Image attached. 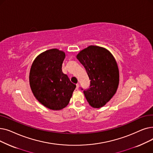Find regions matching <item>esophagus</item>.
Segmentation results:
<instances>
[{"label":"esophagus","mask_w":153,"mask_h":153,"mask_svg":"<svg viewBox=\"0 0 153 153\" xmlns=\"http://www.w3.org/2000/svg\"><path fill=\"white\" fill-rule=\"evenodd\" d=\"M78 88H79V84H78V83H76V89L78 90Z\"/></svg>","instance_id":"esophagus-1"}]
</instances>
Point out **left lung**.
I'll use <instances>...</instances> for the list:
<instances>
[{
	"mask_svg": "<svg viewBox=\"0 0 153 153\" xmlns=\"http://www.w3.org/2000/svg\"><path fill=\"white\" fill-rule=\"evenodd\" d=\"M76 57L90 80L88 89L81 88L87 101L94 108L103 106L113 97L119 84V70L114 58L106 49L94 45L82 50Z\"/></svg>",
	"mask_w": 153,
	"mask_h": 153,
	"instance_id": "obj_1",
	"label": "left lung"
}]
</instances>
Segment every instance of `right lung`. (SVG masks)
<instances>
[{
	"label": "right lung",
	"mask_w": 153,
	"mask_h": 153,
	"mask_svg": "<svg viewBox=\"0 0 153 153\" xmlns=\"http://www.w3.org/2000/svg\"><path fill=\"white\" fill-rule=\"evenodd\" d=\"M65 54L53 48L40 54L30 68L29 82L35 97L45 107L59 110L66 107L76 85L62 70Z\"/></svg>",
	"instance_id": "add662e5"
}]
</instances>
